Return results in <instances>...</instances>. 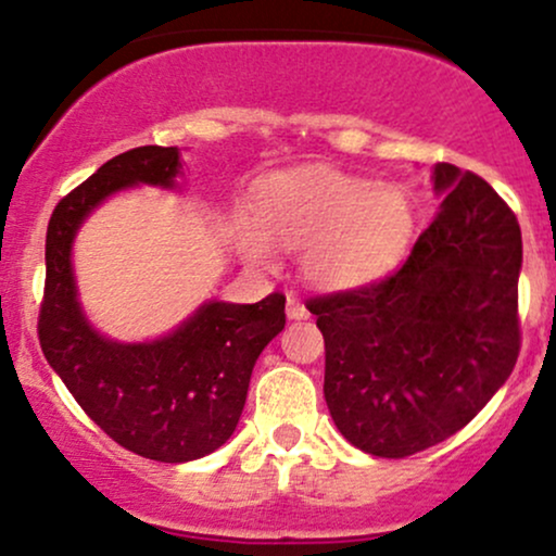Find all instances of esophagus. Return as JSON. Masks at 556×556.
I'll list each match as a JSON object with an SVG mask.
<instances>
[{
	"label": "esophagus",
	"instance_id": "obj_1",
	"mask_svg": "<svg viewBox=\"0 0 556 556\" xmlns=\"http://www.w3.org/2000/svg\"><path fill=\"white\" fill-rule=\"evenodd\" d=\"M308 316H311L308 308H305V305L300 303L295 295L287 298V318H292V321H305Z\"/></svg>",
	"mask_w": 556,
	"mask_h": 556
}]
</instances>
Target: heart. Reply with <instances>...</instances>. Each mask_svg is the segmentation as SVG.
Masks as SVG:
<instances>
[{"mask_svg":"<svg viewBox=\"0 0 556 556\" xmlns=\"http://www.w3.org/2000/svg\"><path fill=\"white\" fill-rule=\"evenodd\" d=\"M242 216L238 242L253 266H271L274 242L303 251V277L324 292L366 290L400 269L416 238V208L394 188L340 172L282 177Z\"/></svg>","mask_w":556,"mask_h":556,"instance_id":"1","label":"heart"}]
</instances>
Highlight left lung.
<instances>
[{
  "instance_id": "obj_1",
  "label": "left lung",
  "mask_w": 556,
  "mask_h": 556,
  "mask_svg": "<svg viewBox=\"0 0 556 556\" xmlns=\"http://www.w3.org/2000/svg\"><path fill=\"white\" fill-rule=\"evenodd\" d=\"M439 212L384 282L314 298L324 397L350 444L407 457L468 426L520 353V225L486 180L433 164Z\"/></svg>"
}]
</instances>
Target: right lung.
Masks as SVG:
<instances>
[{"label": "right lung", "mask_w": 556, "mask_h": 556, "mask_svg": "<svg viewBox=\"0 0 556 556\" xmlns=\"http://www.w3.org/2000/svg\"><path fill=\"white\" fill-rule=\"evenodd\" d=\"M182 151L140 146L110 159L56 203L47 229V290L38 340L99 429L140 457L190 463L238 429L258 355L285 329V295L258 303L203 300L167 334L143 342L106 337L80 303L73 245L80 227L123 190H180Z\"/></svg>", "instance_id": "right-lung-1"}]
</instances>
